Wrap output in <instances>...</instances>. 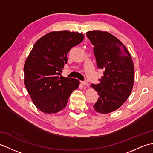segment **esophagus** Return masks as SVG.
Returning <instances> with one entry per match:
<instances>
[{
  "mask_svg": "<svg viewBox=\"0 0 153 153\" xmlns=\"http://www.w3.org/2000/svg\"><path fill=\"white\" fill-rule=\"evenodd\" d=\"M81 83H82V85H83L87 86V87L89 86V83L87 82H86V81H84V82H81Z\"/></svg>",
  "mask_w": 153,
  "mask_h": 153,
  "instance_id": "esophagus-1",
  "label": "esophagus"
}]
</instances>
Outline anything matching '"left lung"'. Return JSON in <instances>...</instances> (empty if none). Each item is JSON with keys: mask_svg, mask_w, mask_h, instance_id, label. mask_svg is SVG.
Segmentation results:
<instances>
[{"mask_svg": "<svg viewBox=\"0 0 153 153\" xmlns=\"http://www.w3.org/2000/svg\"><path fill=\"white\" fill-rule=\"evenodd\" d=\"M87 37L93 45L97 65L104 70L100 83L91 84L99 97L95 111L110 113L118 109L130 95L134 82V66L123 44L108 32L89 31Z\"/></svg>", "mask_w": 153, "mask_h": 153, "instance_id": "left-lung-1", "label": "left lung"}]
</instances>
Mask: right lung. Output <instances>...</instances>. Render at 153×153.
<instances>
[{"label":"right lung","instance_id":"add662e5","mask_svg":"<svg viewBox=\"0 0 153 153\" xmlns=\"http://www.w3.org/2000/svg\"><path fill=\"white\" fill-rule=\"evenodd\" d=\"M84 39L83 34L69 31L50 32L39 39L24 64V85L34 105L41 112L56 113L79 85L77 79L61 72L67 64V54Z\"/></svg>","mask_w":153,"mask_h":153}]
</instances>
